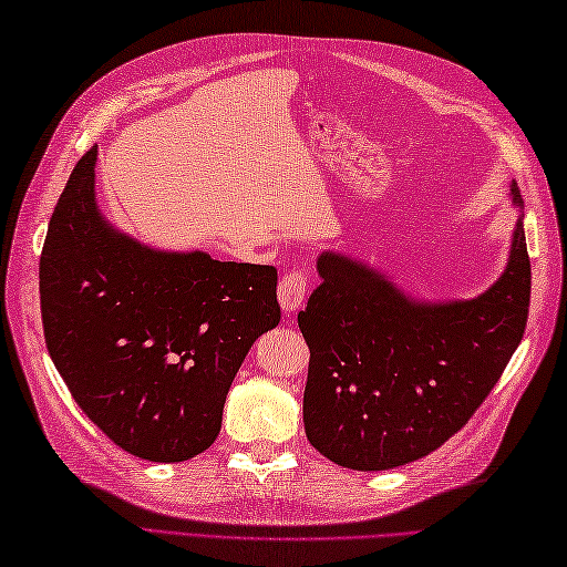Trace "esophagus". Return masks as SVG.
I'll list each match as a JSON object with an SVG mask.
<instances>
[{
    "mask_svg": "<svg viewBox=\"0 0 567 567\" xmlns=\"http://www.w3.org/2000/svg\"><path fill=\"white\" fill-rule=\"evenodd\" d=\"M307 287H309V282H307L305 272H299V270L285 272L280 280V287H277V299H280L282 311L292 315V311L302 307L307 299Z\"/></svg>",
    "mask_w": 567,
    "mask_h": 567,
    "instance_id": "34e87169",
    "label": "esophagus"
}]
</instances>
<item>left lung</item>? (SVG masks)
<instances>
[{
  "label": "left lung",
  "instance_id": "obj_1",
  "mask_svg": "<svg viewBox=\"0 0 567 567\" xmlns=\"http://www.w3.org/2000/svg\"><path fill=\"white\" fill-rule=\"evenodd\" d=\"M507 268L473 299H414L339 250L299 311L309 346L305 431L336 465L390 470L436 451L477 412L522 343L532 297L522 192Z\"/></svg>",
  "mask_w": 567,
  "mask_h": 567
}]
</instances>
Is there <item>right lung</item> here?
I'll use <instances>...</instances> for the list:
<instances>
[{
	"label": "right lung",
	"instance_id": "right-lung-1",
	"mask_svg": "<svg viewBox=\"0 0 567 567\" xmlns=\"http://www.w3.org/2000/svg\"><path fill=\"white\" fill-rule=\"evenodd\" d=\"M97 148L72 171L41 252L45 346L78 406L118 449L183 463L221 431L228 388L280 323L272 265L161 250L106 221Z\"/></svg>",
	"mask_w": 567,
	"mask_h": 567
}]
</instances>
